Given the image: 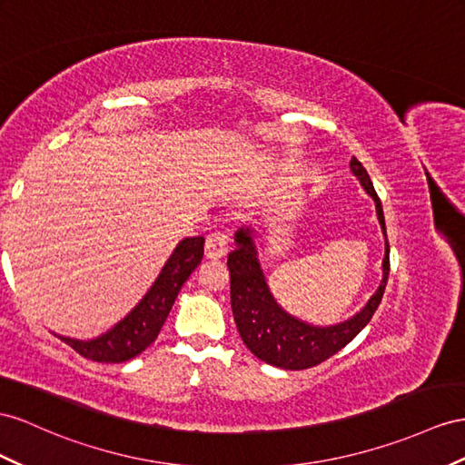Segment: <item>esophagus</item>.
I'll return each instance as SVG.
<instances>
[{"mask_svg": "<svg viewBox=\"0 0 465 465\" xmlns=\"http://www.w3.org/2000/svg\"><path fill=\"white\" fill-rule=\"evenodd\" d=\"M230 247V235L223 232H212L206 237V257L208 259H222L225 253H228Z\"/></svg>", "mask_w": 465, "mask_h": 465, "instance_id": "obj_1", "label": "esophagus"}]
</instances>
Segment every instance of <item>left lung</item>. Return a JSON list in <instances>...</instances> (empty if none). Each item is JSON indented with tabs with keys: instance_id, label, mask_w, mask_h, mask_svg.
I'll use <instances>...</instances> for the list:
<instances>
[{
	"instance_id": "obj_1",
	"label": "left lung",
	"mask_w": 465,
	"mask_h": 465,
	"mask_svg": "<svg viewBox=\"0 0 465 465\" xmlns=\"http://www.w3.org/2000/svg\"><path fill=\"white\" fill-rule=\"evenodd\" d=\"M350 169L365 188V193L375 202L377 220L385 235V257L383 279H381L379 289L361 311L346 322L322 328L306 324L284 312L277 304L275 296L271 294L263 269H261L257 247L252 237L253 230L242 228L235 233V249L228 255L233 320L245 346L261 361L269 365L299 371V369H308L326 361L328 357L346 348L360 334L383 299L389 279V242L383 208H381V200L363 164L351 157Z\"/></svg>"
}]
</instances>
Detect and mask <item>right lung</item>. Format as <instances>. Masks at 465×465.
<instances>
[{"label":"right lung","mask_w":465,"mask_h":465,"mask_svg":"<svg viewBox=\"0 0 465 465\" xmlns=\"http://www.w3.org/2000/svg\"><path fill=\"white\" fill-rule=\"evenodd\" d=\"M204 255V237H186L176 245L166 261L161 275L153 282L149 292L122 322L96 340H74L58 336L70 348L86 360L98 363H124L145 351L157 340L159 331L169 316L178 291L190 277Z\"/></svg>","instance_id":"1"}]
</instances>
